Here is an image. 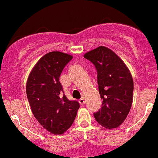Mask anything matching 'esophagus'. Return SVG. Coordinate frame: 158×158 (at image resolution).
<instances>
[{
  "label": "esophagus",
  "instance_id": "1",
  "mask_svg": "<svg viewBox=\"0 0 158 158\" xmlns=\"http://www.w3.org/2000/svg\"><path fill=\"white\" fill-rule=\"evenodd\" d=\"M79 102H80V104H81V105H85V99H84L83 97L79 100Z\"/></svg>",
  "mask_w": 158,
  "mask_h": 158
}]
</instances>
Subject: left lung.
Returning <instances> with one entry per match:
<instances>
[{"label":"left lung","mask_w":158,"mask_h":158,"mask_svg":"<svg viewBox=\"0 0 158 158\" xmlns=\"http://www.w3.org/2000/svg\"><path fill=\"white\" fill-rule=\"evenodd\" d=\"M97 71L101 108L93 113L96 122L108 129L118 127L126 119L133 100L131 72L111 50L99 47L85 54Z\"/></svg>","instance_id":"8db88e82"}]
</instances>
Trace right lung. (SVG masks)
<instances>
[{
  "label": "right lung",
  "instance_id": "1",
  "mask_svg": "<svg viewBox=\"0 0 158 158\" xmlns=\"http://www.w3.org/2000/svg\"><path fill=\"white\" fill-rule=\"evenodd\" d=\"M73 57L52 51L42 57L28 77L26 86L32 113L43 127L61 135L72 126L80 104L64 94L59 77Z\"/></svg>",
  "mask_w": 158,
  "mask_h": 158
}]
</instances>
